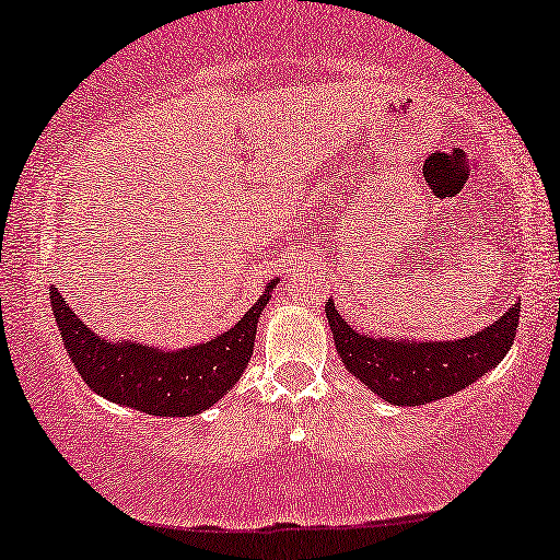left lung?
I'll list each match as a JSON object with an SVG mask.
<instances>
[{
	"label": "left lung",
	"instance_id": "8db88e82",
	"mask_svg": "<svg viewBox=\"0 0 560 560\" xmlns=\"http://www.w3.org/2000/svg\"><path fill=\"white\" fill-rule=\"evenodd\" d=\"M335 350L348 373L390 406H428L460 393L493 370L511 350L521 303L493 325L460 340H406L352 328L332 300L325 305Z\"/></svg>",
	"mask_w": 560,
	"mask_h": 560
}]
</instances>
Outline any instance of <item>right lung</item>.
<instances>
[{"label": "right lung", "mask_w": 560, "mask_h": 560, "mask_svg": "<svg viewBox=\"0 0 560 560\" xmlns=\"http://www.w3.org/2000/svg\"><path fill=\"white\" fill-rule=\"evenodd\" d=\"M278 282L280 278L270 280L260 300L230 330L200 346L177 350L100 338L77 317L57 288H49V303L62 346L94 393L148 416L190 418L212 408L245 373L255 348L257 320Z\"/></svg>", "instance_id": "obj_1"}]
</instances>
